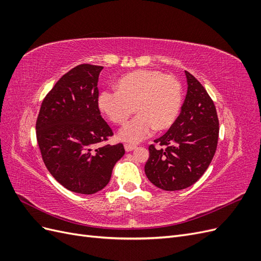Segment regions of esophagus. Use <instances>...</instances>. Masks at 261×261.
I'll return each mask as SVG.
<instances>
[{
  "label": "esophagus",
  "instance_id": "obj_1",
  "mask_svg": "<svg viewBox=\"0 0 261 261\" xmlns=\"http://www.w3.org/2000/svg\"><path fill=\"white\" fill-rule=\"evenodd\" d=\"M124 148H125L126 151H133V150H134V149H136L137 147H136L135 145H128V144H125V145H124Z\"/></svg>",
  "mask_w": 261,
  "mask_h": 261
}]
</instances>
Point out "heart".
<instances>
[{"instance_id":"obj_1","label":"heart","mask_w":261,"mask_h":261,"mask_svg":"<svg viewBox=\"0 0 261 261\" xmlns=\"http://www.w3.org/2000/svg\"><path fill=\"white\" fill-rule=\"evenodd\" d=\"M181 106V87L175 77L159 70L137 69L120 77L116 91L103 90L98 108L114 124H123L137 116L118 133L121 140L137 144L155 128L164 130L174 124Z\"/></svg>"}]
</instances>
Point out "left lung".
Wrapping results in <instances>:
<instances>
[{"mask_svg":"<svg viewBox=\"0 0 261 261\" xmlns=\"http://www.w3.org/2000/svg\"><path fill=\"white\" fill-rule=\"evenodd\" d=\"M187 93L170 129L149 146L145 173L163 191H180L198 180L216 153L219 120L215 103L203 86L185 70Z\"/></svg>","mask_w":261,"mask_h":261,"instance_id":"1","label":"left lung"}]
</instances>
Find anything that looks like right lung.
Returning a JSON list of instances; mask_svg holds the SVG:
<instances>
[{
    "instance_id": "obj_1",
    "label": "right lung",
    "mask_w": 261,
    "mask_h": 261,
    "mask_svg": "<svg viewBox=\"0 0 261 261\" xmlns=\"http://www.w3.org/2000/svg\"><path fill=\"white\" fill-rule=\"evenodd\" d=\"M102 68L82 64L63 75L46 94L37 118V141L46 169L77 194L103 189L125 153L122 144L99 146L113 135L98 108Z\"/></svg>"
}]
</instances>
